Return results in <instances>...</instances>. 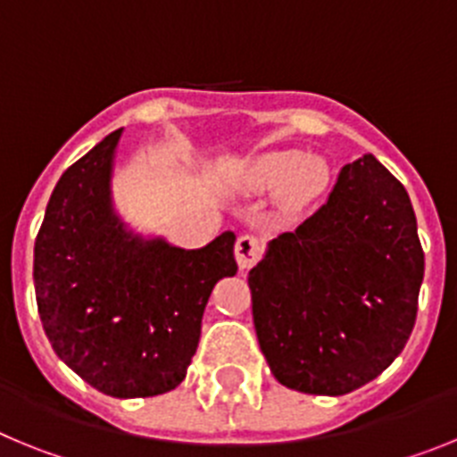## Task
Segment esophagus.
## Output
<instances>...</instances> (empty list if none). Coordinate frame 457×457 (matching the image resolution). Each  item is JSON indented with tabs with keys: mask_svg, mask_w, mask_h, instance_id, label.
<instances>
[{
	"mask_svg": "<svg viewBox=\"0 0 457 457\" xmlns=\"http://www.w3.org/2000/svg\"><path fill=\"white\" fill-rule=\"evenodd\" d=\"M263 256V242L256 236H240L236 242V261L240 270H249Z\"/></svg>",
	"mask_w": 457,
	"mask_h": 457,
	"instance_id": "obj_1",
	"label": "esophagus"
}]
</instances>
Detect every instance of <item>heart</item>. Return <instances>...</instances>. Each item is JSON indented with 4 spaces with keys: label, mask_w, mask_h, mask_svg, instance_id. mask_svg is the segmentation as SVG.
I'll return each instance as SVG.
<instances>
[{
    "label": "heart",
    "mask_w": 457,
    "mask_h": 457,
    "mask_svg": "<svg viewBox=\"0 0 457 457\" xmlns=\"http://www.w3.org/2000/svg\"><path fill=\"white\" fill-rule=\"evenodd\" d=\"M245 194H270L281 189L286 201L302 205L316 199L329 183V167L320 155H304L297 148L261 153L242 164L236 176Z\"/></svg>",
    "instance_id": "b5f03b06"
}]
</instances>
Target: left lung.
<instances>
[{
    "instance_id": "1",
    "label": "left lung",
    "mask_w": 457,
    "mask_h": 457,
    "mask_svg": "<svg viewBox=\"0 0 457 457\" xmlns=\"http://www.w3.org/2000/svg\"><path fill=\"white\" fill-rule=\"evenodd\" d=\"M423 249L405 187L373 155L345 164L320 210L249 272L258 345L284 386L343 395L378 378L414 329Z\"/></svg>"
}]
</instances>
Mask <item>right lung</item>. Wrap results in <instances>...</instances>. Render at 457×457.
<instances>
[{"label": "right lung", "instance_id": "1", "mask_svg": "<svg viewBox=\"0 0 457 457\" xmlns=\"http://www.w3.org/2000/svg\"><path fill=\"white\" fill-rule=\"evenodd\" d=\"M123 128L56 183L34 247V286L52 348L93 389L146 398L187 375L215 284L237 272L226 231L201 249L128 231L112 204Z\"/></svg>", "mask_w": 457, "mask_h": 457}]
</instances>
